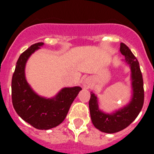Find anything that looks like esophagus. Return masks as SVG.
Listing matches in <instances>:
<instances>
[{"mask_svg": "<svg viewBox=\"0 0 154 154\" xmlns=\"http://www.w3.org/2000/svg\"><path fill=\"white\" fill-rule=\"evenodd\" d=\"M92 86V82L89 79H86V80H85V82L84 83H83V87H84L85 89H90Z\"/></svg>", "mask_w": 154, "mask_h": 154, "instance_id": "esophagus-1", "label": "esophagus"}]
</instances>
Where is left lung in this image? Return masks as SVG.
I'll return each instance as SVG.
<instances>
[{
	"label": "left lung",
	"instance_id": "obj_1",
	"mask_svg": "<svg viewBox=\"0 0 154 154\" xmlns=\"http://www.w3.org/2000/svg\"><path fill=\"white\" fill-rule=\"evenodd\" d=\"M120 52L125 56L124 61L131 70L130 101L124 107L109 113L99 109L97 97L93 92L90 93L89 106L92 122L95 128L106 134H114L129 126L138 116L144 104L143 78L138 60L124 43H121Z\"/></svg>",
	"mask_w": 154,
	"mask_h": 154
}]
</instances>
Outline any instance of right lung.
<instances>
[{
  "instance_id": "1",
  "label": "right lung",
  "mask_w": 154,
  "mask_h": 154,
  "mask_svg": "<svg viewBox=\"0 0 154 154\" xmlns=\"http://www.w3.org/2000/svg\"><path fill=\"white\" fill-rule=\"evenodd\" d=\"M43 45V42L32 45L18 58L12 78V101L15 111L25 122L37 129L47 130L65 120L82 88L65 87L51 98L35 93L25 78V65L30 56Z\"/></svg>"
}]
</instances>
